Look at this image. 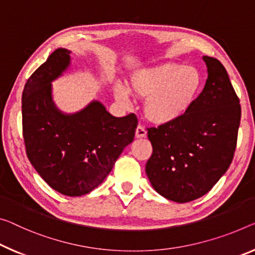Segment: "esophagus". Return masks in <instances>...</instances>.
Returning a JSON list of instances; mask_svg holds the SVG:
<instances>
[{
	"label": "esophagus",
	"mask_w": 255,
	"mask_h": 255,
	"mask_svg": "<svg viewBox=\"0 0 255 255\" xmlns=\"http://www.w3.org/2000/svg\"><path fill=\"white\" fill-rule=\"evenodd\" d=\"M147 135V131L144 130V128L142 125H138L135 130V138H144Z\"/></svg>",
	"instance_id": "1"
}]
</instances>
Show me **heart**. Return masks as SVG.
<instances>
[{"label": "heart", "mask_w": 255, "mask_h": 255, "mask_svg": "<svg viewBox=\"0 0 255 255\" xmlns=\"http://www.w3.org/2000/svg\"><path fill=\"white\" fill-rule=\"evenodd\" d=\"M202 75L193 66L164 62L135 70L127 88L116 84L114 96L128 103V92L144 98L143 114L156 125H170L186 116L202 89Z\"/></svg>", "instance_id": "b5f03b06"}]
</instances>
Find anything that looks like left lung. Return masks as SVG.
Instances as JSON below:
<instances>
[{"mask_svg": "<svg viewBox=\"0 0 255 255\" xmlns=\"http://www.w3.org/2000/svg\"><path fill=\"white\" fill-rule=\"evenodd\" d=\"M207 80L193 107L170 125L148 128L152 154L146 164L163 197L187 203L202 197L232 164L241 123L240 99L220 61L203 57Z\"/></svg>", "mask_w": 255, "mask_h": 255, "instance_id": "obj_1", "label": "left lung"}]
</instances>
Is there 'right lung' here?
<instances>
[{
    "label": "right lung",
    "mask_w": 255,
    "mask_h": 255,
    "mask_svg": "<svg viewBox=\"0 0 255 255\" xmlns=\"http://www.w3.org/2000/svg\"><path fill=\"white\" fill-rule=\"evenodd\" d=\"M70 52L59 48L27 80L22 91V134L27 157L58 193H90L111 173L134 138V114L115 117L98 100L66 114L52 97V82L70 66Z\"/></svg>",
    "instance_id": "add662e5"
}]
</instances>
